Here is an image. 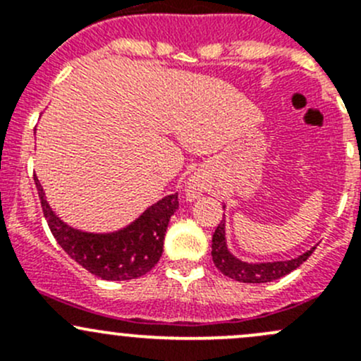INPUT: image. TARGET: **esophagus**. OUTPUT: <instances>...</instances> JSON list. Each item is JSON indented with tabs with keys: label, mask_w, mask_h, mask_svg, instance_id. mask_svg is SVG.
I'll list each match as a JSON object with an SVG mask.
<instances>
[{
	"label": "esophagus",
	"mask_w": 361,
	"mask_h": 361,
	"mask_svg": "<svg viewBox=\"0 0 361 361\" xmlns=\"http://www.w3.org/2000/svg\"><path fill=\"white\" fill-rule=\"evenodd\" d=\"M199 194H201V192H199V185H197V183H188V187H187V195H188V199L197 197Z\"/></svg>",
	"instance_id": "1"
}]
</instances>
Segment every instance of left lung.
Masks as SVG:
<instances>
[{
  "label": "left lung",
  "mask_w": 361,
  "mask_h": 361,
  "mask_svg": "<svg viewBox=\"0 0 361 361\" xmlns=\"http://www.w3.org/2000/svg\"><path fill=\"white\" fill-rule=\"evenodd\" d=\"M314 248L307 250L305 253L298 255L297 258L283 262H260V264H248V262L239 260L238 257L231 253L227 248V239H225V220L220 221L213 234V245H211V257L218 271L224 272L231 279L239 283H269L290 274L300 264H304Z\"/></svg>",
  "instance_id": "8db88e82"
}]
</instances>
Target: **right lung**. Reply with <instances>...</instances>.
Here are the masks:
<instances>
[{
	"instance_id": "add662e5",
	"label": "right lung",
	"mask_w": 361,
	"mask_h": 361,
	"mask_svg": "<svg viewBox=\"0 0 361 361\" xmlns=\"http://www.w3.org/2000/svg\"><path fill=\"white\" fill-rule=\"evenodd\" d=\"M35 183L50 232L61 248L90 274L106 281H129L155 267L162 255L169 218L178 209V194L152 204L140 218L120 231L92 234L64 224L47 202L36 176Z\"/></svg>"
}]
</instances>
